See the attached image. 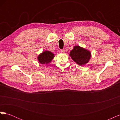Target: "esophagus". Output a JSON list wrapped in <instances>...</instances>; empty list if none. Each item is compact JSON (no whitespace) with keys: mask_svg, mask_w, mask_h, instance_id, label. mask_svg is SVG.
Returning a JSON list of instances; mask_svg holds the SVG:
<instances>
[{"mask_svg":"<svg viewBox=\"0 0 120 120\" xmlns=\"http://www.w3.org/2000/svg\"><path fill=\"white\" fill-rule=\"evenodd\" d=\"M61 52H62L63 53H64V52H65V50H64V49H63L61 50Z\"/></svg>","mask_w":120,"mask_h":120,"instance_id":"esophagus-1","label":"esophagus"}]
</instances>
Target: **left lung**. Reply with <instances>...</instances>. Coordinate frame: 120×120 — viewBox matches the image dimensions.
I'll return each mask as SVG.
<instances>
[{
  "mask_svg": "<svg viewBox=\"0 0 120 120\" xmlns=\"http://www.w3.org/2000/svg\"><path fill=\"white\" fill-rule=\"evenodd\" d=\"M69 56L76 64L79 66H83L89 63L92 54L89 50L79 45H75Z\"/></svg>",
  "mask_w": 120,
  "mask_h": 120,
  "instance_id": "left-lung-1",
  "label": "left lung"
}]
</instances>
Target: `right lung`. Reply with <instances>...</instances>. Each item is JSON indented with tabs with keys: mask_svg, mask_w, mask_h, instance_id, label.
Here are the masks:
<instances>
[{
	"mask_svg": "<svg viewBox=\"0 0 120 120\" xmlns=\"http://www.w3.org/2000/svg\"><path fill=\"white\" fill-rule=\"evenodd\" d=\"M54 57V54L49 50H44L38 56V60L39 63L42 64L48 65L51 63Z\"/></svg>",
	"mask_w": 120,
	"mask_h": 120,
	"instance_id": "obj_1",
	"label": "right lung"
}]
</instances>
